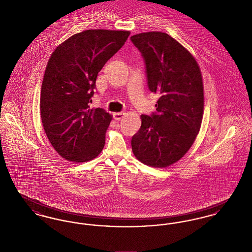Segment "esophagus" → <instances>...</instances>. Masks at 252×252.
<instances>
[{
    "label": "esophagus",
    "mask_w": 252,
    "mask_h": 252,
    "mask_svg": "<svg viewBox=\"0 0 252 252\" xmlns=\"http://www.w3.org/2000/svg\"><path fill=\"white\" fill-rule=\"evenodd\" d=\"M124 115H125L124 112H115V113H113V118L115 120L119 121L124 117Z\"/></svg>",
    "instance_id": "1"
}]
</instances>
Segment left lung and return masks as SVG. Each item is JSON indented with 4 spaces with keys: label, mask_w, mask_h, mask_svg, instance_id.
Returning a JSON list of instances; mask_svg holds the SVG:
<instances>
[{
    "label": "left lung",
    "mask_w": 252,
    "mask_h": 252,
    "mask_svg": "<svg viewBox=\"0 0 252 252\" xmlns=\"http://www.w3.org/2000/svg\"><path fill=\"white\" fill-rule=\"evenodd\" d=\"M130 39L144 59L149 91L159 95L156 111L141 116L132 151L146 165L167 167L187 153L200 129L201 72L190 52L165 33H141Z\"/></svg>",
    "instance_id": "left-lung-1"
}]
</instances>
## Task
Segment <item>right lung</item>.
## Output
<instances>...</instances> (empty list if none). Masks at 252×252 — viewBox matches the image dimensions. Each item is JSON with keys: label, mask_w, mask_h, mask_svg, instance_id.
Here are the masks:
<instances>
[{"label": "right lung", "mask_w": 252, "mask_h": 252, "mask_svg": "<svg viewBox=\"0 0 252 252\" xmlns=\"http://www.w3.org/2000/svg\"><path fill=\"white\" fill-rule=\"evenodd\" d=\"M129 31L94 29L75 34L54 51L44 73L40 115L60 156L86 162L104 148L111 115L90 108L98 72L125 44Z\"/></svg>", "instance_id": "obj_1"}]
</instances>
